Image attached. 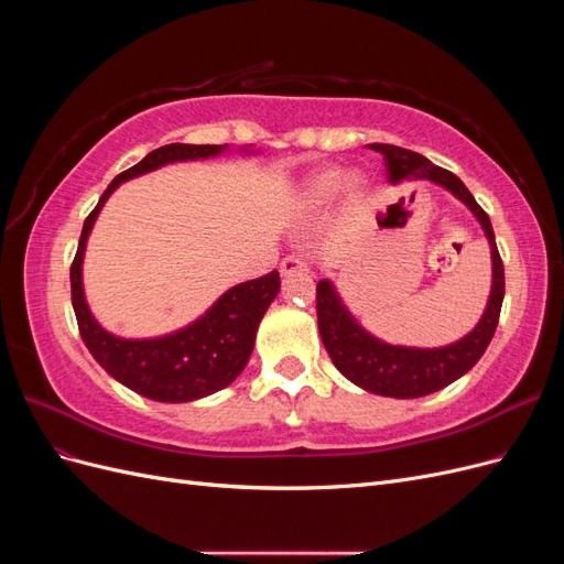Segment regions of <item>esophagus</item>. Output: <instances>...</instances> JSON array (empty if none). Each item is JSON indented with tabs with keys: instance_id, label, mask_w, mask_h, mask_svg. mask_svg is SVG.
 Wrapping results in <instances>:
<instances>
[{
	"instance_id": "esophagus-1",
	"label": "esophagus",
	"mask_w": 564,
	"mask_h": 564,
	"mask_svg": "<svg viewBox=\"0 0 564 564\" xmlns=\"http://www.w3.org/2000/svg\"><path fill=\"white\" fill-rule=\"evenodd\" d=\"M280 270H282V275H294V272H305V270H308V261H305L303 256L292 253V256H286V259L282 261Z\"/></svg>"
}]
</instances>
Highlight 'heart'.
<instances>
[{
    "label": "heart",
    "instance_id": "heart-1",
    "mask_svg": "<svg viewBox=\"0 0 564 564\" xmlns=\"http://www.w3.org/2000/svg\"><path fill=\"white\" fill-rule=\"evenodd\" d=\"M340 191L357 195L362 191V178L357 174H344L340 169H322L313 174L303 185V202L308 207H322L329 199H334Z\"/></svg>",
    "mask_w": 564,
    "mask_h": 564
}]
</instances>
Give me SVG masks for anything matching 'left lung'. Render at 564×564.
Returning <instances> with one entry per match:
<instances>
[{
  "mask_svg": "<svg viewBox=\"0 0 564 564\" xmlns=\"http://www.w3.org/2000/svg\"><path fill=\"white\" fill-rule=\"evenodd\" d=\"M367 148L383 155L386 176L390 183H400L404 178L431 181L464 202L473 216L480 220L491 249V292L480 322L464 338L440 348L390 346L386 340L371 336L352 317L346 303L340 301L336 286L329 280L317 282V327L334 367L348 381L369 392H377V395L400 400L423 398L464 377L485 355L501 315L506 286L503 263L497 249V240H494L489 216L482 212L480 204L475 202V197L460 183L458 176L447 172V169L435 166L431 160H425L414 150L388 143H369Z\"/></svg>",
  "mask_w": 564,
  "mask_h": 564,
  "instance_id": "1",
  "label": "left lung"
}]
</instances>
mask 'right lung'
Segmentation results:
<instances>
[{"label": "right lung", "instance_id": "obj_1", "mask_svg": "<svg viewBox=\"0 0 564 564\" xmlns=\"http://www.w3.org/2000/svg\"><path fill=\"white\" fill-rule=\"evenodd\" d=\"M226 150L228 145L187 143H172L152 150L150 155L127 169L108 185L96 209L84 220L79 247L70 268L73 308L82 340L87 344L94 360L115 381L150 400L193 402L212 395L216 390H224L240 377L253 350L256 329H259L268 305L280 294V272L272 270L259 280L235 284L207 313L178 332L155 338H122L100 327L89 311L82 284L84 249H87L89 232L100 209H104V204L117 191L119 183L155 172L164 164L209 160ZM242 152L249 155L253 150L242 148Z\"/></svg>", "mask_w": 564, "mask_h": 564}]
</instances>
